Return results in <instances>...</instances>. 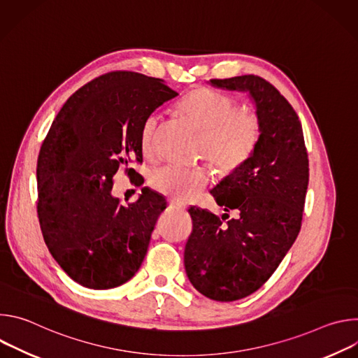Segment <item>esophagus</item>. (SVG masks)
I'll use <instances>...</instances> for the list:
<instances>
[{
  "label": "esophagus",
  "instance_id": "34e87169",
  "mask_svg": "<svg viewBox=\"0 0 358 358\" xmlns=\"http://www.w3.org/2000/svg\"><path fill=\"white\" fill-rule=\"evenodd\" d=\"M169 206H170V208H173V210H184V208H185V203H184V202H181V201H178V199H174V198H170V199H169Z\"/></svg>",
  "mask_w": 358,
  "mask_h": 358
}]
</instances>
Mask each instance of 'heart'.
Wrapping results in <instances>:
<instances>
[{
    "label": "heart",
    "instance_id": "heart-1",
    "mask_svg": "<svg viewBox=\"0 0 358 358\" xmlns=\"http://www.w3.org/2000/svg\"><path fill=\"white\" fill-rule=\"evenodd\" d=\"M178 109L201 131L198 156H206L218 170L232 173L242 167L255 152L261 138V119L252 108H238L235 97L210 89L196 87L178 101ZM159 112L143 120L140 144L144 156L156 155ZM213 178L210 166H163L150 176L151 188L178 201L195 198Z\"/></svg>",
    "mask_w": 358,
    "mask_h": 358
}]
</instances>
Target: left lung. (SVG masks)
I'll list each match as a JSON object with an SVG mask.
<instances>
[{"instance_id":"1","label":"left lung","mask_w":358,"mask_h":358,"mask_svg":"<svg viewBox=\"0 0 358 358\" xmlns=\"http://www.w3.org/2000/svg\"><path fill=\"white\" fill-rule=\"evenodd\" d=\"M249 90L261 119L252 157L211 194L228 214L189 208L192 232L184 252L192 286L213 300L234 301L262 287L296 241L309 184V157L297 113L280 92L257 75L211 79Z\"/></svg>"}]
</instances>
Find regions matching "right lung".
<instances>
[{"instance_id": "1", "label": "right lung", "mask_w": 358, "mask_h": 358, "mask_svg": "<svg viewBox=\"0 0 358 358\" xmlns=\"http://www.w3.org/2000/svg\"><path fill=\"white\" fill-rule=\"evenodd\" d=\"M178 93L162 79L129 71L101 75L64 105L38 156L36 213L43 241L79 285L105 290L130 280L143 264L167 201L148 188L124 207L112 196L117 170L144 178L140 129Z\"/></svg>"}]
</instances>
